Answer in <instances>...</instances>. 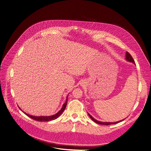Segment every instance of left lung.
Returning <instances> with one entry per match:
<instances>
[{
    "instance_id": "8db88e82",
    "label": "left lung",
    "mask_w": 151,
    "mask_h": 151,
    "mask_svg": "<svg viewBox=\"0 0 151 151\" xmlns=\"http://www.w3.org/2000/svg\"><path fill=\"white\" fill-rule=\"evenodd\" d=\"M126 60H127V61H130V62H132V63H135L134 60H133L132 56L130 55V54L128 52H126ZM88 114V115L90 116V117L91 118V119H92L94 122H95L96 123H97V124H101V125H111V124H117V123L120 122L122 121L123 120H124V119H123V120H121V121H118V122H100V121H97V120L95 119L94 118H93L91 115H90L89 114Z\"/></svg>"
}]
</instances>
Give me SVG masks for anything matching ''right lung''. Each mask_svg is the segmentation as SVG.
Masks as SVG:
<instances>
[{
	"label": "right lung",
	"mask_w": 151,
	"mask_h": 151,
	"mask_svg": "<svg viewBox=\"0 0 151 151\" xmlns=\"http://www.w3.org/2000/svg\"><path fill=\"white\" fill-rule=\"evenodd\" d=\"M68 96L67 97V100H66V103H64L61 109L55 115H54L52 116H32V115H28L26 113H24L26 115H27L29 117L31 118L32 119H34V120H36L37 121H41V122H46V121H52V120H54V119H57L63 112V111H64V109H65L66 107V105H67V103H68Z\"/></svg>",
	"instance_id": "add662e5"
}]
</instances>
